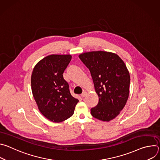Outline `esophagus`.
I'll list each match as a JSON object with an SVG mask.
<instances>
[{
  "mask_svg": "<svg viewBox=\"0 0 160 160\" xmlns=\"http://www.w3.org/2000/svg\"><path fill=\"white\" fill-rule=\"evenodd\" d=\"M87 92H86V91H84V92L81 94V96L82 98H84V97H85L87 96Z\"/></svg>",
  "mask_w": 160,
  "mask_h": 160,
  "instance_id": "obj_1",
  "label": "esophagus"
}]
</instances>
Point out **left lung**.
<instances>
[{"instance_id": "left-lung-1", "label": "left lung", "mask_w": 160, "mask_h": 160, "mask_svg": "<svg viewBox=\"0 0 160 160\" xmlns=\"http://www.w3.org/2000/svg\"><path fill=\"white\" fill-rule=\"evenodd\" d=\"M79 58L89 69L99 96L97 106L90 109L91 115L104 122L114 119L129 96L130 77L125 64L117 54L105 51L85 52Z\"/></svg>"}]
</instances>
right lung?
I'll return each instance as SVG.
<instances>
[{
    "label": "right lung",
    "mask_w": 160,
    "mask_h": 160,
    "mask_svg": "<svg viewBox=\"0 0 160 160\" xmlns=\"http://www.w3.org/2000/svg\"><path fill=\"white\" fill-rule=\"evenodd\" d=\"M71 59V55L48 56L36 64L32 74V90L38 109L53 122L71 117L78 102L62 75Z\"/></svg>",
    "instance_id": "add662e5"
}]
</instances>
